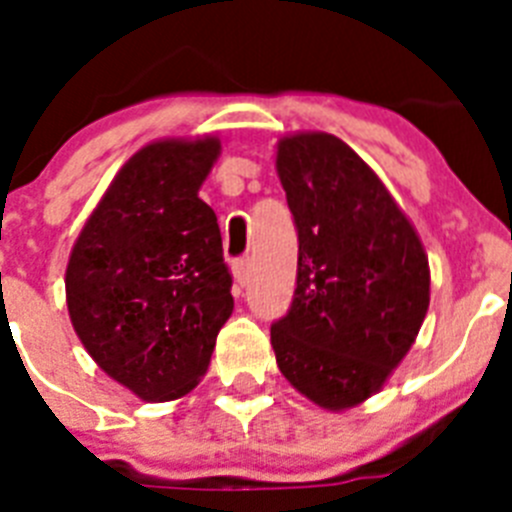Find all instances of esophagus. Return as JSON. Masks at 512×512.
Wrapping results in <instances>:
<instances>
[{"mask_svg": "<svg viewBox=\"0 0 512 512\" xmlns=\"http://www.w3.org/2000/svg\"><path fill=\"white\" fill-rule=\"evenodd\" d=\"M233 277L235 282L241 284V287H246L248 279H251V261L248 259H238L233 264Z\"/></svg>", "mask_w": 512, "mask_h": 512, "instance_id": "34e87169", "label": "esophagus"}]
</instances>
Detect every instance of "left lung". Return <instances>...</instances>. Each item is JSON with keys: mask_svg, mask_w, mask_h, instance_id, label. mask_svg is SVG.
Returning a JSON list of instances; mask_svg holds the SVG:
<instances>
[{"mask_svg": "<svg viewBox=\"0 0 512 512\" xmlns=\"http://www.w3.org/2000/svg\"><path fill=\"white\" fill-rule=\"evenodd\" d=\"M277 174L300 251L295 300L271 325V346L300 395L341 413L377 395L418 338L428 256L390 189L336 135H284Z\"/></svg>", "mask_w": 512, "mask_h": 512, "instance_id": "1", "label": "left lung"}]
</instances>
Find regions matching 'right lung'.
Returning <instances> with one entry per match:
<instances>
[{
	"instance_id": "right-lung-1",
	"label": "right lung",
	"mask_w": 512,
	"mask_h": 512,
	"mask_svg": "<svg viewBox=\"0 0 512 512\" xmlns=\"http://www.w3.org/2000/svg\"><path fill=\"white\" fill-rule=\"evenodd\" d=\"M220 140L164 138L128 158L66 266L76 336L107 377L146 402L192 392L233 312L217 217L200 187Z\"/></svg>"
}]
</instances>
